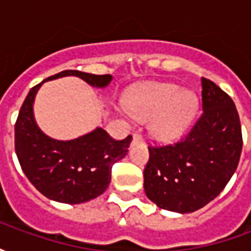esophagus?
I'll use <instances>...</instances> for the list:
<instances>
[{
	"label": "esophagus",
	"instance_id": "obj_1",
	"mask_svg": "<svg viewBox=\"0 0 251 251\" xmlns=\"http://www.w3.org/2000/svg\"><path fill=\"white\" fill-rule=\"evenodd\" d=\"M144 141V138H142L141 134H138V133H136L134 136H133V142L136 144V142H142Z\"/></svg>",
	"mask_w": 251,
	"mask_h": 251
}]
</instances>
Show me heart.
<instances>
[{
  "mask_svg": "<svg viewBox=\"0 0 251 251\" xmlns=\"http://www.w3.org/2000/svg\"><path fill=\"white\" fill-rule=\"evenodd\" d=\"M127 110L134 118L151 122V133L160 141L179 138L198 114L199 102L192 91L174 83H148L126 98Z\"/></svg>",
  "mask_w": 251,
  "mask_h": 251,
  "instance_id": "b5f03b06",
  "label": "heart"
}]
</instances>
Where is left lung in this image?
I'll return each mask as SVG.
<instances>
[{"instance_id":"left-lung-1","label":"left lung","mask_w":251,"mask_h":251,"mask_svg":"<svg viewBox=\"0 0 251 251\" xmlns=\"http://www.w3.org/2000/svg\"><path fill=\"white\" fill-rule=\"evenodd\" d=\"M203 114L183 141L149 147L145 194L160 208L179 214L199 210L221 194L239 163L242 131L232 99L201 77Z\"/></svg>"}]
</instances>
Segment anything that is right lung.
Returning a JSON list of instances; mask_svg holds the SVG:
<instances>
[{
  "label": "right lung",
  "instance_id": "add662e5",
  "mask_svg": "<svg viewBox=\"0 0 251 251\" xmlns=\"http://www.w3.org/2000/svg\"><path fill=\"white\" fill-rule=\"evenodd\" d=\"M77 76L97 88L107 87L111 75L59 72L30 88L14 126V148L20 165L36 189L59 203L80 204L98 198L109 187L113 164L125 157L131 136L115 141L102 127L74 140H55L37 126L33 103L43 83Z\"/></svg>",
  "mask_w": 251,
  "mask_h": 251
}]
</instances>
